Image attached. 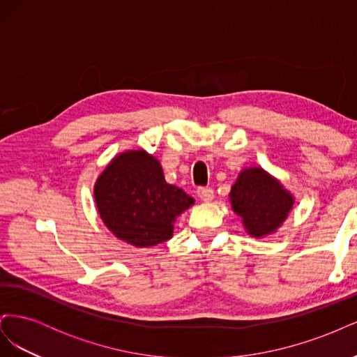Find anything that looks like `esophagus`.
Masks as SVG:
<instances>
[{"label":"esophagus","mask_w":357,"mask_h":357,"mask_svg":"<svg viewBox=\"0 0 357 357\" xmlns=\"http://www.w3.org/2000/svg\"><path fill=\"white\" fill-rule=\"evenodd\" d=\"M197 193L202 201H211L214 197V192L211 188H198Z\"/></svg>","instance_id":"1"}]
</instances>
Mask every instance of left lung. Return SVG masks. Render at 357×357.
<instances>
[{"mask_svg": "<svg viewBox=\"0 0 357 357\" xmlns=\"http://www.w3.org/2000/svg\"><path fill=\"white\" fill-rule=\"evenodd\" d=\"M232 210L240 215L248 235L262 238L274 234L294 207V195L259 167L240 172L231 189Z\"/></svg>", "mask_w": 357, "mask_h": 357, "instance_id": "obj_1", "label": "left lung"}]
</instances>
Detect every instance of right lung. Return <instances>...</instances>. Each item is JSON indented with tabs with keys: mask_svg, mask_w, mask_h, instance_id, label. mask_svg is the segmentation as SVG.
<instances>
[{
	"mask_svg": "<svg viewBox=\"0 0 357 357\" xmlns=\"http://www.w3.org/2000/svg\"><path fill=\"white\" fill-rule=\"evenodd\" d=\"M93 197L107 228L135 247L169 240L177 215L195 202L168 185L159 160L146 150L117 155L96 180Z\"/></svg>",
	"mask_w": 357,
	"mask_h": 357,
	"instance_id": "add662e5",
	"label": "right lung"
}]
</instances>
